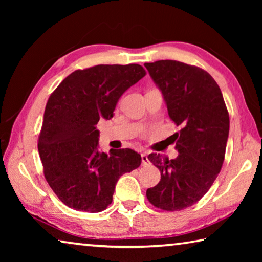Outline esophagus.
Wrapping results in <instances>:
<instances>
[{
    "label": "esophagus",
    "instance_id": "1",
    "mask_svg": "<svg viewBox=\"0 0 262 262\" xmlns=\"http://www.w3.org/2000/svg\"><path fill=\"white\" fill-rule=\"evenodd\" d=\"M141 158H142V164H143V165H149L150 161H149V158H148L147 152H142L141 154Z\"/></svg>",
    "mask_w": 262,
    "mask_h": 262
}]
</instances>
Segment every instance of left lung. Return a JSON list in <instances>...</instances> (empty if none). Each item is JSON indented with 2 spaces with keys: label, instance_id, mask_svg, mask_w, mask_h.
<instances>
[{
  "label": "left lung",
  "instance_id": "obj_1",
  "mask_svg": "<svg viewBox=\"0 0 262 262\" xmlns=\"http://www.w3.org/2000/svg\"><path fill=\"white\" fill-rule=\"evenodd\" d=\"M166 101L168 117L181 129L173 135L178 157L148 158L161 180L147 189L158 209L178 211L193 206L219 176L229 136V112L221 89L206 70L174 60L144 63Z\"/></svg>",
  "mask_w": 262,
  "mask_h": 262
}]
</instances>
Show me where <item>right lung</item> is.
Segmentation results:
<instances>
[{"label":"right lung","mask_w":262,"mask_h":262,"mask_svg":"<svg viewBox=\"0 0 262 262\" xmlns=\"http://www.w3.org/2000/svg\"><path fill=\"white\" fill-rule=\"evenodd\" d=\"M145 74L136 63L98 64L75 70L51 94L38 151L48 185L66 206L105 210L118 179L141 165V155L132 149L98 151L96 126L113 117L119 98Z\"/></svg>","instance_id":"1"}]
</instances>
